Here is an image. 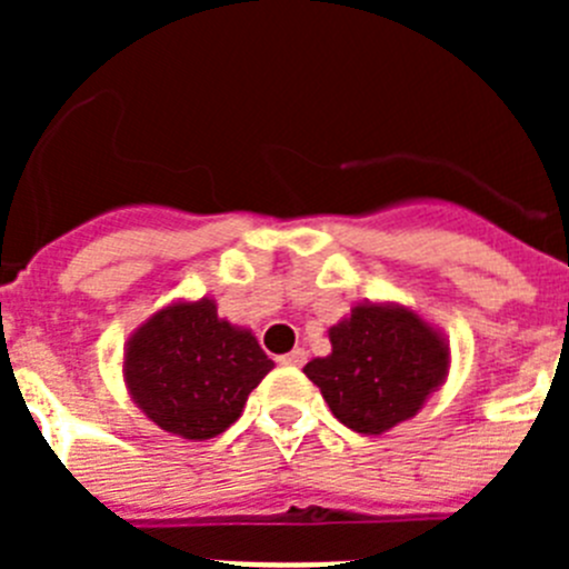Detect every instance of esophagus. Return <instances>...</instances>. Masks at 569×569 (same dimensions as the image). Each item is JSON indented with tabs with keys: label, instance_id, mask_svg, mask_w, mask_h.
Wrapping results in <instances>:
<instances>
[{
	"label": "esophagus",
	"instance_id": "obj_1",
	"mask_svg": "<svg viewBox=\"0 0 569 569\" xmlns=\"http://www.w3.org/2000/svg\"><path fill=\"white\" fill-rule=\"evenodd\" d=\"M308 361V353L301 350V347H296V350H290V353L279 356V365H288V367H301Z\"/></svg>",
	"mask_w": 569,
	"mask_h": 569
}]
</instances>
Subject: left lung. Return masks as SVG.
<instances>
[{"instance_id":"1","label":"left lung","mask_w":569,"mask_h":569,"mask_svg":"<svg viewBox=\"0 0 569 569\" xmlns=\"http://www.w3.org/2000/svg\"><path fill=\"white\" fill-rule=\"evenodd\" d=\"M328 336L333 350L308 361L305 376L356 433L379 436L413 419L450 370L441 330L396 301H359Z\"/></svg>"}]
</instances>
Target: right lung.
Returning <instances> with one entry per match:
<instances>
[{"instance_id":"1","label":"right lung","mask_w":569,"mask_h":569,"mask_svg":"<svg viewBox=\"0 0 569 569\" xmlns=\"http://www.w3.org/2000/svg\"><path fill=\"white\" fill-rule=\"evenodd\" d=\"M270 370L256 336L216 313L210 296L156 310L130 333L122 367L136 407L188 441L224 433Z\"/></svg>"}]
</instances>
